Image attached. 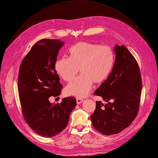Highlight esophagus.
I'll list each match as a JSON object with an SVG mask.
<instances>
[{
  "instance_id": "34e87169",
  "label": "esophagus",
  "mask_w": 158,
  "mask_h": 158,
  "mask_svg": "<svg viewBox=\"0 0 158 158\" xmlns=\"http://www.w3.org/2000/svg\"><path fill=\"white\" fill-rule=\"evenodd\" d=\"M84 100L82 98H76V103L77 104H80V103H82L83 102Z\"/></svg>"
}]
</instances>
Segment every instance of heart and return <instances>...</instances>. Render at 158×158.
Instances as JSON below:
<instances>
[{
  "label": "heart",
  "mask_w": 158,
  "mask_h": 158,
  "mask_svg": "<svg viewBox=\"0 0 158 158\" xmlns=\"http://www.w3.org/2000/svg\"><path fill=\"white\" fill-rule=\"evenodd\" d=\"M114 63L111 47L88 42H79L69 50V58H60L55 64V70L66 82L73 80L80 70L78 78L69 83L65 92L79 98L86 96L93 82H103L111 73Z\"/></svg>",
  "instance_id": "heart-1"
}]
</instances>
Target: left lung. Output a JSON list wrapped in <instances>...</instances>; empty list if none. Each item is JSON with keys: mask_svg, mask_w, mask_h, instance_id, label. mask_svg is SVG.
I'll list each match as a JSON object with an SVG mask.
<instances>
[{"mask_svg": "<svg viewBox=\"0 0 158 158\" xmlns=\"http://www.w3.org/2000/svg\"><path fill=\"white\" fill-rule=\"evenodd\" d=\"M115 61L107 80L94 92L106 103L96 102L90 116L94 127L105 135L123 131L135 120L139 111L142 78L134 56L124 45L114 47Z\"/></svg>", "mask_w": 158, "mask_h": 158, "instance_id": "left-lung-1", "label": "left lung"}]
</instances>
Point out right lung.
Masks as SVG:
<instances>
[{"label": "right lung", "instance_id": "right-lung-1", "mask_svg": "<svg viewBox=\"0 0 158 158\" xmlns=\"http://www.w3.org/2000/svg\"><path fill=\"white\" fill-rule=\"evenodd\" d=\"M63 45L60 40L38 41L19 70L18 90L23 118L33 131L46 138L59 135L67 127L70 114L76 106L74 97L56 104L49 99L60 94L62 85L55 64Z\"/></svg>", "mask_w": 158, "mask_h": 158}]
</instances>
